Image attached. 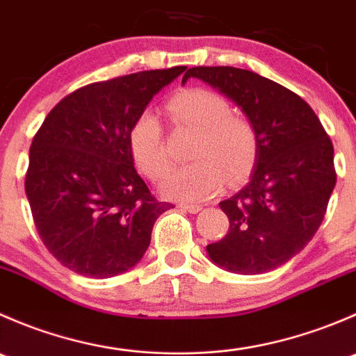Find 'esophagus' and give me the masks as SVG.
<instances>
[{"label":"esophagus","instance_id":"34e87169","mask_svg":"<svg viewBox=\"0 0 356 356\" xmlns=\"http://www.w3.org/2000/svg\"><path fill=\"white\" fill-rule=\"evenodd\" d=\"M179 208L189 211V213H198V211L203 210V207H201V204H196V203H181L179 204Z\"/></svg>","mask_w":356,"mask_h":356}]
</instances>
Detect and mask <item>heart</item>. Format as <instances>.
<instances>
[{"label":"heart","instance_id":"b5f03b06","mask_svg":"<svg viewBox=\"0 0 356 356\" xmlns=\"http://www.w3.org/2000/svg\"><path fill=\"white\" fill-rule=\"evenodd\" d=\"M167 110L175 124L196 131V138L189 152L195 161L165 179L163 195L182 201L204 200L218 191L224 179L236 184L250 175L260 149L258 132L250 118L231 110L224 96L189 88L177 92ZM129 148L139 170L152 181H160L170 168L163 129L152 111H143L131 125Z\"/></svg>","mask_w":356,"mask_h":356}]
</instances>
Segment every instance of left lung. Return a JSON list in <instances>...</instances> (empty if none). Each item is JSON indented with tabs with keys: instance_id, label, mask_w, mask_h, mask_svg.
<instances>
[{
	"instance_id": "1",
	"label": "left lung",
	"mask_w": 356,
	"mask_h": 356,
	"mask_svg": "<svg viewBox=\"0 0 356 356\" xmlns=\"http://www.w3.org/2000/svg\"><path fill=\"white\" fill-rule=\"evenodd\" d=\"M201 79L224 92L258 132L250 182L218 203L229 231L207 246L211 260L236 274H264L300 253L324 220L336 186L332 141L303 98L254 72L236 67H193L182 77Z\"/></svg>"
}]
</instances>
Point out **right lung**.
Returning a JSON list of instances; mask_svg holds the SVG:
<instances>
[{
    "instance_id": "1",
    "label": "right lung",
    "mask_w": 356,
    "mask_h": 356,
    "mask_svg": "<svg viewBox=\"0 0 356 356\" xmlns=\"http://www.w3.org/2000/svg\"><path fill=\"white\" fill-rule=\"evenodd\" d=\"M186 67L92 82L65 96L35 132L25 195L39 238L75 274L106 279L134 267L156 218V200L134 168L129 131L153 96Z\"/></svg>"
}]
</instances>
